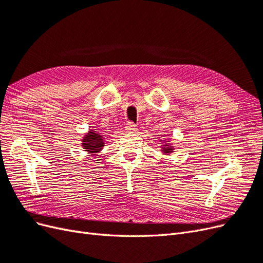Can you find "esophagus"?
<instances>
[{
    "mask_svg": "<svg viewBox=\"0 0 263 263\" xmlns=\"http://www.w3.org/2000/svg\"><path fill=\"white\" fill-rule=\"evenodd\" d=\"M125 128H126L127 132H135V130H136V125H135L133 122H128V123H127Z\"/></svg>",
    "mask_w": 263,
    "mask_h": 263,
    "instance_id": "esophagus-1",
    "label": "esophagus"
}]
</instances>
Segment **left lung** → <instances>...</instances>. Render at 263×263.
Instances as JSON below:
<instances>
[{
  "label": "left lung",
  "mask_w": 263,
  "mask_h": 263,
  "mask_svg": "<svg viewBox=\"0 0 263 263\" xmlns=\"http://www.w3.org/2000/svg\"><path fill=\"white\" fill-rule=\"evenodd\" d=\"M162 151H163V154H171L173 151V147L170 145H165V147L162 148Z\"/></svg>",
  "instance_id": "8db88e82"
}]
</instances>
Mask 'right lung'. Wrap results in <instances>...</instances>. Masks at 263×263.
Here are the masks:
<instances>
[{"label": "right lung", "mask_w": 263, "mask_h": 263, "mask_svg": "<svg viewBox=\"0 0 263 263\" xmlns=\"http://www.w3.org/2000/svg\"><path fill=\"white\" fill-rule=\"evenodd\" d=\"M103 146H104V140H103L102 135L95 130H90L82 139V147L89 154L99 153Z\"/></svg>", "instance_id": "add662e5"}]
</instances>
